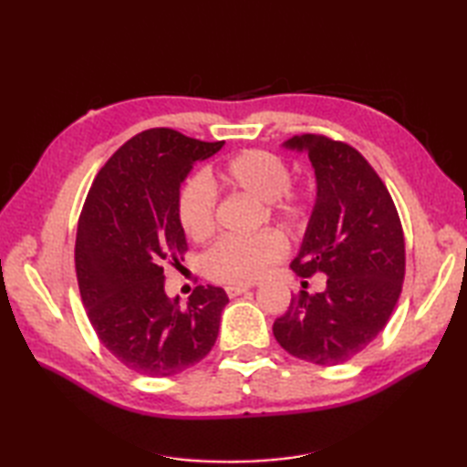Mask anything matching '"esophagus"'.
I'll return each mask as SVG.
<instances>
[{"label": "esophagus", "mask_w": 467, "mask_h": 467, "mask_svg": "<svg viewBox=\"0 0 467 467\" xmlns=\"http://www.w3.org/2000/svg\"><path fill=\"white\" fill-rule=\"evenodd\" d=\"M249 289H251L249 285H228L226 286V295L231 296V299H234V296H239V295L246 293Z\"/></svg>", "instance_id": "esophagus-1"}]
</instances>
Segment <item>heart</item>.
<instances>
[{
	"label": "heart",
	"mask_w": 467,
	"mask_h": 467,
	"mask_svg": "<svg viewBox=\"0 0 467 467\" xmlns=\"http://www.w3.org/2000/svg\"><path fill=\"white\" fill-rule=\"evenodd\" d=\"M218 182L269 204L273 216L286 226H301L311 204L301 192H293L291 171L283 158L266 150H246L228 161L216 172ZM178 221L192 241H204L214 231V196L202 178L188 181L178 196ZM281 234L265 231L251 239H223L204 254V271L221 283H253L285 254Z\"/></svg>",
	"instance_id": "heart-1"
}]
</instances>
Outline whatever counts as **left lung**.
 Instances as JSON below:
<instances>
[{
	"instance_id": "1",
	"label": "left lung",
	"mask_w": 467,
	"mask_h": 467,
	"mask_svg": "<svg viewBox=\"0 0 467 467\" xmlns=\"http://www.w3.org/2000/svg\"><path fill=\"white\" fill-rule=\"evenodd\" d=\"M286 150L309 156L317 198L291 269L327 276L321 293L301 291L275 321L285 351L317 365H339L361 353L398 305L405 241L391 194L371 164L345 142L293 136Z\"/></svg>"
}]
</instances>
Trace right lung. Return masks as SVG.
<instances>
[{
    "mask_svg": "<svg viewBox=\"0 0 467 467\" xmlns=\"http://www.w3.org/2000/svg\"><path fill=\"white\" fill-rule=\"evenodd\" d=\"M223 144L171 128L144 130L118 148L88 192L76 236L78 285L102 345L136 373H181L218 337L224 289L198 285L181 306L164 291V263L186 251L181 186Z\"/></svg>",
    "mask_w": 467,
    "mask_h": 467,
    "instance_id": "obj_1",
    "label": "right lung"
}]
</instances>
